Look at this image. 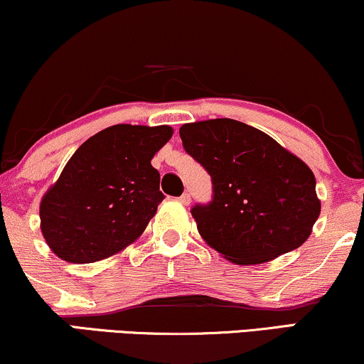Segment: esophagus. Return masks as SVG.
Returning a JSON list of instances; mask_svg holds the SVG:
<instances>
[{
	"mask_svg": "<svg viewBox=\"0 0 364 364\" xmlns=\"http://www.w3.org/2000/svg\"><path fill=\"white\" fill-rule=\"evenodd\" d=\"M179 201H181L183 205H190V203H191V196H190V193H183L181 196H179Z\"/></svg>",
	"mask_w": 364,
	"mask_h": 364,
	"instance_id": "esophagus-1",
	"label": "esophagus"
}]
</instances>
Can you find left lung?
<instances>
[{"mask_svg":"<svg viewBox=\"0 0 364 364\" xmlns=\"http://www.w3.org/2000/svg\"><path fill=\"white\" fill-rule=\"evenodd\" d=\"M179 135L213 181V200L191 208L210 247L235 264H261L310 237L321 200L299 156L232 118L185 124Z\"/></svg>","mask_w":364,"mask_h":364,"instance_id":"obj_1","label":"left lung"}]
</instances>
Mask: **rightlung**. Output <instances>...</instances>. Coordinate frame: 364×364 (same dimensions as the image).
I'll use <instances>...</instances> for the list:
<instances>
[{
    "mask_svg": "<svg viewBox=\"0 0 364 364\" xmlns=\"http://www.w3.org/2000/svg\"><path fill=\"white\" fill-rule=\"evenodd\" d=\"M171 137L169 125L118 124L81 144L41 200V230L57 257L102 261L142 235L164 198L151 161Z\"/></svg>",
    "mask_w": 364,
    "mask_h": 364,
    "instance_id": "right-lung-1",
    "label": "right lung"
}]
</instances>
